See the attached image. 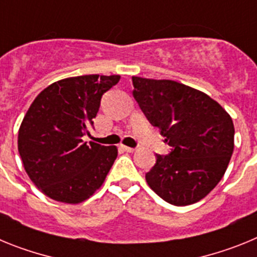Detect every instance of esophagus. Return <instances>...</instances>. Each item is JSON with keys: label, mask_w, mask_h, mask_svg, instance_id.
Masks as SVG:
<instances>
[{"label": "esophagus", "mask_w": 257, "mask_h": 257, "mask_svg": "<svg viewBox=\"0 0 257 257\" xmlns=\"http://www.w3.org/2000/svg\"><path fill=\"white\" fill-rule=\"evenodd\" d=\"M121 148L123 149L124 152H128V153H133V152H135V148H131V147H126V145H121Z\"/></svg>", "instance_id": "1"}]
</instances>
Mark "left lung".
<instances>
[{
    "label": "left lung",
    "mask_w": 257,
    "mask_h": 257,
    "mask_svg": "<svg viewBox=\"0 0 257 257\" xmlns=\"http://www.w3.org/2000/svg\"><path fill=\"white\" fill-rule=\"evenodd\" d=\"M134 97L170 153L156 154L149 187L175 206L196 203L221 180L234 149V124L217 101L171 79L133 77Z\"/></svg>",
    "instance_id": "obj_1"
}]
</instances>
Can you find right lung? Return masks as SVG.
<instances>
[{
  "mask_svg": "<svg viewBox=\"0 0 257 257\" xmlns=\"http://www.w3.org/2000/svg\"><path fill=\"white\" fill-rule=\"evenodd\" d=\"M119 76L70 77L41 91L18 135L23 165L36 187L51 199L79 203L101 187L117 158L114 145L83 143L94 126L101 96Z\"/></svg>",
  "mask_w": 257,
  "mask_h": 257,
  "instance_id": "1",
  "label": "right lung"
}]
</instances>
